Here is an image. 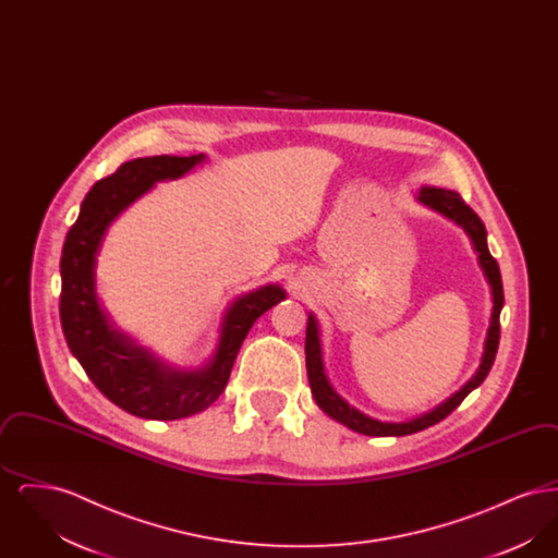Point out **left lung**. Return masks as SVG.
<instances>
[{"label": "left lung", "mask_w": 558, "mask_h": 558, "mask_svg": "<svg viewBox=\"0 0 558 558\" xmlns=\"http://www.w3.org/2000/svg\"><path fill=\"white\" fill-rule=\"evenodd\" d=\"M414 196L421 205H425L433 211L441 213L456 226H460L464 230V234L471 240L473 251L477 253L478 267L485 276V282L489 284L492 316H489L487 335H485V341H483V353H481V362H478L475 374L456 393H451L450 398L444 399L441 403H437L428 412H423V414H418L414 418H408V421H401V423H389V421H378V418H372L368 414L360 412L357 408H353L347 399L341 398L335 391V387L328 380L326 366H324L318 318L310 312L307 335H305V364H307V378H310L312 396L316 399L319 410L326 412L332 421L345 425L347 428H351L355 433L371 435V437H403V435L418 433L426 426L437 425L439 421H444L450 412H453L462 403V399L466 398L473 389H477L478 385L485 380L487 372L492 371V364H494V357H496V351H498V341H500V312H502V305H505L502 276H500V267L496 264V259L489 255L487 232H485L483 221L478 219L477 213L473 211L460 198V194L453 192V190L421 186V190Z\"/></svg>", "instance_id": "left-lung-1"}]
</instances>
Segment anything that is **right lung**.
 Returning a JSON list of instances; mask_svg holds the SVG:
<instances>
[{
    "label": "right lung",
    "mask_w": 558,
    "mask_h": 558,
    "mask_svg": "<svg viewBox=\"0 0 558 558\" xmlns=\"http://www.w3.org/2000/svg\"><path fill=\"white\" fill-rule=\"evenodd\" d=\"M207 155L146 157L123 162L96 182L81 203L60 257V322L71 353L114 405L137 418L178 421L207 410L228 385L248 330L287 299L280 284L239 294L219 319L217 343L201 366H175L135 341L110 318L96 291L98 255L112 221L159 182L180 180Z\"/></svg>",
    "instance_id": "add662e5"
}]
</instances>
